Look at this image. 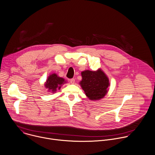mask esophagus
I'll return each instance as SVG.
<instances>
[{
    "instance_id": "34e87169",
    "label": "esophagus",
    "mask_w": 155,
    "mask_h": 155,
    "mask_svg": "<svg viewBox=\"0 0 155 155\" xmlns=\"http://www.w3.org/2000/svg\"><path fill=\"white\" fill-rule=\"evenodd\" d=\"M70 82L71 84H74L75 83V79L74 78H72L70 80Z\"/></svg>"
}]
</instances>
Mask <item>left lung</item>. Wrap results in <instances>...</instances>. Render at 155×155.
I'll use <instances>...</instances> for the list:
<instances>
[{
  "label": "left lung",
  "mask_w": 155,
  "mask_h": 155,
  "mask_svg": "<svg viewBox=\"0 0 155 155\" xmlns=\"http://www.w3.org/2000/svg\"><path fill=\"white\" fill-rule=\"evenodd\" d=\"M81 76L82 80L80 84L90 100H97L105 97L110 83L107 75L100 69L97 71H83Z\"/></svg>",
  "instance_id": "left-lung-1"
}]
</instances>
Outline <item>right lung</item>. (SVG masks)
<instances>
[{"label":"right lung","mask_w":155,"mask_h":155,"mask_svg":"<svg viewBox=\"0 0 155 155\" xmlns=\"http://www.w3.org/2000/svg\"><path fill=\"white\" fill-rule=\"evenodd\" d=\"M65 82L63 78L58 77L56 74H53L48 77L45 84V87L48 89V91H51L54 93L56 92L57 89H60L61 85L65 83Z\"/></svg>","instance_id":"right-lung-1"}]
</instances>
